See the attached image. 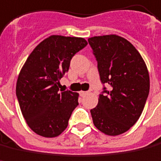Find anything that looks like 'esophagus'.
I'll return each mask as SVG.
<instances>
[{
    "label": "esophagus",
    "mask_w": 161,
    "mask_h": 161,
    "mask_svg": "<svg viewBox=\"0 0 161 161\" xmlns=\"http://www.w3.org/2000/svg\"><path fill=\"white\" fill-rule=\"evenodd\" d=\"M87 94V92L86 91H80V95L81 96V97H84V96H86V95Z\"/></svg>",
    "instance_id": "34e87169"
}]
</instances>
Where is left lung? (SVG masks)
<instances>
[{
  "label": "left lung",
  "mask_w": 161,
  "mask_h": 161,
  "mask_svg": "<svg viewBox=\"0 0 161 161\" xmlns=\"http://www.w3.org/2000/svg\"><path fill=\"white\" fill-rule=\"evenodd\" d=\"M101 81L109 89L100 95L92 108L93 123L108 136L125 133L140 117L149 95L150 78L143 58L125 38L117 35L88 38Z\"/></svg>",
  "instance_id": "obj_1"
}]
</instances>
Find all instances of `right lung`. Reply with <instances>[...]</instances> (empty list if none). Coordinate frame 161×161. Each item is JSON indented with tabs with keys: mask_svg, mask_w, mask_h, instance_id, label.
<instances>
[{
	"mask_svg": "<svg viewBox=\"0 0 161 161\" xmlns=\"http://www.w3.org/2000/svg\"><path fill=\"white\" fill-rule=\"evenodd\" d=\"M87 42L82 37L53 35L36 45L20 71L15 92L28 126L39 136L58 137L66 129L79 94L59 92V80L70 61Z\"/></svg>",
	"mask_w": 161,
	"mask_h": 161,
	"instance_id": "add662e5",
	"label": "right lung"
}]
</instances>
